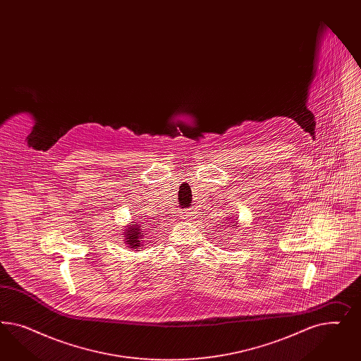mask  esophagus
<instances>
[{
    "label": "esophagus",
    "instance_id": "34e87169",
    "mask_svg": "<svg viewBox=\"0 0 361 361\" xmlns=\"http://www.w3.org/2000/svg\"><path fill=\"white\" fill-rule=\"evenodd\" d=\"M185 219H188V216H186Z\"/></svg>",
    "mask_w": 361,
    "mask_h": 361
}]
</instances>
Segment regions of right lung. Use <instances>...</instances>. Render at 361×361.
Returning <instances> with one entry per match:
<instances>
[{"label":"right lung","mask_w":361,"mask_h":361,"mask_svg":"<svg viewBox=\"0 0 361 361\" xmlns=\"http://www.w3.org/2000/svg\"><path fill=\"white\" fill-rule=\"evenodd\" d=\"M142 230L140 229V226H131V228H128V230L126 231V237H127V243L131 246V247H140V243H142Z\"/></svg>","instance_id":"right-lung-1"}]
</instances>
